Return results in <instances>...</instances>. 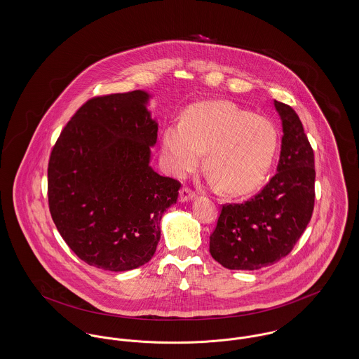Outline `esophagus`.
Returning a JSON list of instances; mask_svg holds the SVG:
<instances>
[{
  "instance_id": "obj_1",
  "label": "esophagus",
  "mask_w": 359,
  "mask_h": 359,
  "mask_svg": "<svg viewBox=\"0 0 359 359\" xmlns=\"http://www.w3.org/2000/svg\"><path fill=\"white\" fill-rule=\"evenodd\" d=\"M195 195L196 194L194 191L190 190L189 187H183L180 192H179V202H189V201L195 198Z\"/></svg>"
}]
</instances>
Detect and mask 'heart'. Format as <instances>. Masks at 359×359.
Segmentation results:
<instances>
[{
  "mask_svg": "<svg viewBox=\"0 0 359 359\" xmlns=\"http://www.w3.org/2000/svg\"><path fill=\"white\" fill-rule=\"evenodd\" d=\"M278 148L274 123L248 109L222 102H201L163 133V158L177 177L198 168L206 151L211 184L226 195L256 190L266 179Z\"/></svg>",
  "mask_w": 359,
  "mask_h": 359,
  "instance_id": "obj_1",
  "label": "heart"
}]
</instances>
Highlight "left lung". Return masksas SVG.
Returning <instances> with one entry per match:
<instances>
[{
  "label": "left lung",
  "mask_w": 359,
  "mask_h": 359,
  "mask_svg": "<svg viewBox=\"0 0 359 359\" xmlns=\"http://www.w3.org/2000/svg\"><path fill=\"white\" fill-rule=\"evenodd\" d=\"M282 121L276 173L244 203L224 205L210 253L229 270H259L289 255L315 206V154L294 109L274 100Z\"/></svg>",
  "instance_id": "left-lung-1"
}]
</instances>
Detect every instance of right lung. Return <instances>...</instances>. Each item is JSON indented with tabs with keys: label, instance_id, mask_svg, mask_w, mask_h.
I'll list each match as a JSON object with an SVG mask.
<instances>
[{
	"label": "right lung",
	"instance_id": "1",
	"mask_svg": "<svg viewBox=\"0 0 359 359\" xmlns=\"http://www.w3.org/2000/svg\"><path fill=\"white\" fill-rule=\"evenodd\" d=\"M145 90L88 100L51 150L47 195L69 248L89 266L128 271L144 266L160 241V221L180 183L150 167L158 125Z\"/></svg>",
	"mask_w": 359,
	"mask_h": 359
}]
</instances>
